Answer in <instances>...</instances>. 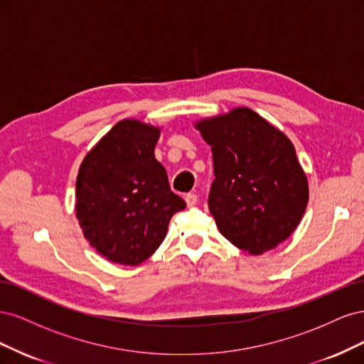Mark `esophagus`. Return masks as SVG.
I'll list each match as a JSON object with an SVG mask.
<instances>
[{
    "label": "esophagus",
    "instance_id": "obj_1",
    "mask_svg": "<svg viewBox=\"0 0 364 364\" xmlns=\"http://www.w3.org/2000/svg\"><path fill=\"white\" fill-rule=\"evenodd\" d=\"M197 200H199V197H197V194H194V193H188L185 196V202L188 206H194L197 203Z\"/></svg>",
    "mask_w": 364,
    "mask_h": 364
}]
</instances>
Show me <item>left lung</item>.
Here are the masks:
<instances>
[{
  "mask_svg": "<svg viewBox=\"0 0 364 364\" xmlns=\"http://www.w3.org/2000/svg\"><path fill=\"white\" fill-rule=\"evenodd\" d=\"M211 146L209 213L235 247L258 255L287 240L308 203L306 176L291 141L249 107L197 123Z\"/></svg>",
  "mask_w": 364,
  "mask_h": 364,
  "instance_id": "8db88e82",
  "label": "left lung"
}]
</instances>
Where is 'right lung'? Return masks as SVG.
<instances>
[{
    "label": "right lung",
    "mask_w": 364,
    "mask_h": 364,
    "mask_svg": "<svg viewBox=\"0 0 364 364\" xmlns=\"http://www.w3.org/2000/svg\"><path fill=\"white\" fill-rule=\"evenodd\" d=\"M159 129L123 119L85 156L75 182V215L85 238L109 261L136 266L167 235L185 200L155 158Z\"/></svg>",
    "instance_id": "obj_1"
}]
</instances>
